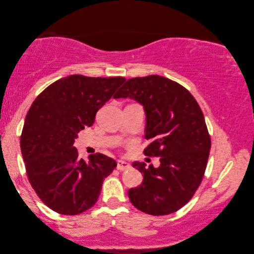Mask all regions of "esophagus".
Here are the masks:
<instances>
[{
    "label": "esophagus",
    "instance_id": "obj_1",
    "mask_svg": "<svg viewBox=\"0 0 254 254\" xmlns=\"http://www.w3.org/2000/svg\"><path fill=\"white\" fill-rule=\"evenodd\" d=\"M130 168L129 163H127V162L125 161H118L117 162V169L119 170V171H124V170H128Z\"/></svg>",
    "mask_w": 254,
    "mask_h": 254
}]
</instances>
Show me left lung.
<instances>
[{
    "label": "left lung",
    "instance_id": "left-lung-1",
    "mask_svg": "<svg viewBox=\"0 0 254 254\" xmlns=\"http://www.w3.org/2000/svg\"><path fill=\"white\" fill-rule=\"evenodd\" d=\"M114 98H130L144 106L145 138L151 140L144 154L161 162L157 169L132 163L144 179L128 191L130 202L154 216L182 208L201 184L211 145L196 99L181 84L160 75L130 78Z\"/></svg>",
    "mask_w": 254,
    "mask_h": 254
}]
</instances>
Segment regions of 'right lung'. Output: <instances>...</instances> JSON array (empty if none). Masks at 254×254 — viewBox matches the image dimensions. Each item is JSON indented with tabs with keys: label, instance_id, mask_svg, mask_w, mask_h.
Masks as SVG:
<instances>
[{
	"label": "right lung",
	"instance_id": "1",
	"mask_svg": "<svg viewBox=\"0 0 254 254\" xmlns=\"http://www.w3.org/2000/svg\"><path fill=\"white\" fill-rule=\"evenodd\" d=\"M125 77L69 75L47 86L29 109L20 138L28 180L46 206L77 215L97 202L117 163L100 153L78 157L74 140L117 91Z\"/></svg>",
	"mask_w": 254,
	"mask_h": 254
}]
</instances>
